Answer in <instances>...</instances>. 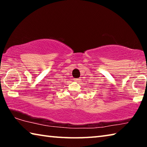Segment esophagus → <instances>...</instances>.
Here are the masks:
<instances>
[{"instance_id": "esophagus-1", "label": "esophagus", "mask_w": 147, "mask_h": 147, "mask_svg": "<svg viewBox=\"0 0 147 147\" xmlns=\"http://www.w3.org/2000/svg\"><path fill=\"white\" fill-rule=\"evenodd\" d=\"M74 81L76 82H80V79L75 78V79H74Z\"/></svg>"}]
</instances>
